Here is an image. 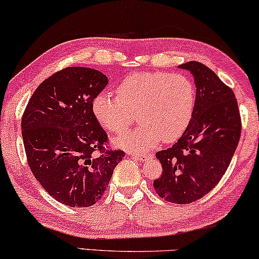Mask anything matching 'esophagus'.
Masks as SVG:
<instances>
[{
  "label": "esophagus",
  "instance_id": "esophagus-1",
  "mask_svg": "<svg viewBox=\"0 0 259 259\" xmlns=\"http://www.w3.org/2000/svg\"><path fill=\"white\" fill-rule=\"evenodd\" d=\"M131 157L134 159L139 160V162H144V160H146L147 158H149V154H137V153H131L130 154Z\"/></svg>",
  "mask_w": 259,
  "mask_h": 259
}]
</instances>
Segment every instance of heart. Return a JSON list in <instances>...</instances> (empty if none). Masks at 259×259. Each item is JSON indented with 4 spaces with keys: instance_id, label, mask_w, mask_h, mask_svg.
Listing matches in <instances>:
<instances>
[{
    "instance_id": "1",
    "label": "heart",
    "mask_w": 259,
    "mask_h": 259,
    "mask_svg": "<svg viewBox=\"0 0 259 259\" xmlns=\"http://www.w3.org/2000/svg\"><path fill=\"white\" fill-rule=\"evenodd\" d=\"M116 95L101 93L93 102V112L101 126L110 133L126 130L138 113L140 125L113 140L120 149L146 152L160 140H176L189 126L195 109L193 82L181 73L134 72L116 87Z\"/></svg>"
}]
</instances>
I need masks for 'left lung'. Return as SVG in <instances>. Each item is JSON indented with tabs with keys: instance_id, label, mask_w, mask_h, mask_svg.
I'll list each match as a JSON object with an SVG mask.
<instances>
[{
	"instance_id": "obj_1",
	"label": "left lung",
	"mask_w": 259,
	"mask_h": 259,
	"mask_svg": "<svg viewBox=\"0 0 259 259\" xmlns=\"http://www.w3.org/2000/svg\"><path fill=\"white\" fill-rule=\"evenodd\" d=\"M179 68L194 77L195 109L179 142L156 153L163 172L153 188L162 199L186 204L219 183L239 143L241 121L234 93L215 72L199 62Z\"/></svg>"
}]
</instances>
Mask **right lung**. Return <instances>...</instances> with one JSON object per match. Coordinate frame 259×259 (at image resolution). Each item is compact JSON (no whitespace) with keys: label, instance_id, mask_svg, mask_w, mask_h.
Masks as SVG:
<instances>
[{"label":"right lung","instance_id":"right-lung-1","mask_svg":"<svg viewBox=\"0 0 259 259\" xmlns=\"http://www.w3.org/2000/svg\"><path fill=\"white\" fill-rule=\"evenodd\" d=\"M107 84V76L95 69L66 68L44 80L23 113L28 165L44 189L65 206L100 201L125 157L123 151L105 150L107 134L93 112Z\"/></svg>","mask_w":259,"mask_h":259}]
</instances>
